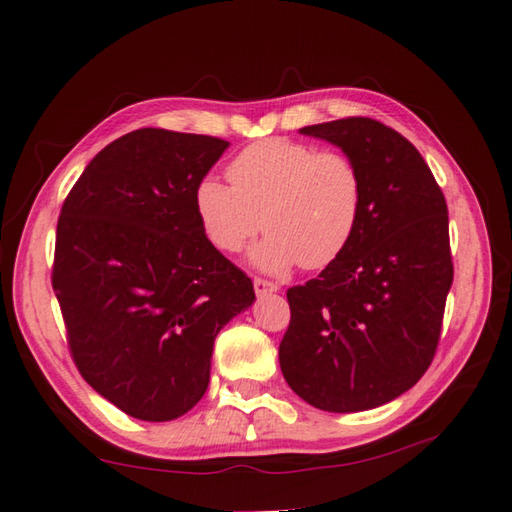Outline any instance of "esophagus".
Masks as SVG:
<instances>
[{"mask_svg": "<svg viewBox=\"0 0 512 512\" xmlns=\"http://www.w3.org/2000/svg\"><path fill=\"white\" fill-rule=\"evenodd\" d=\"M253 286H255L257 297H264V295H270V292L279 290L277 284H273V281H266V279H255Z\"/></svg>", "mask_w": 512, "mask_h": 512, "instance_id": "34e87169", "label": "esophagus"}]
</instances>
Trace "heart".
<instances>
[{"instance_id":"1","label":"heart","mask_w":512,"mask_h":512,"mask_svg":"<svg viewBox=\"0 0 512 512\" xmlns=\"http://www.w3.org/2000/svg\"><path fill=\"white\" fill-rule=\"evenodd\" d=\"M228 178L231 184L213 176L198 184L195 213L206 239L224 253H239L268 231L250 255L264 273L334 264L361 224V171L339 151L266 138L235 156Z\"/></svg>"}]
</instances>
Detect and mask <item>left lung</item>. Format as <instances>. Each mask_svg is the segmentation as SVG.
Segmentation results:
<instances>
[{
    "instance_id": "obj_1",
    "label": "left lung",
    "mask_w": 512,
    "mask_h": 512,
    "mask_svg": "<svg viewBox=\"0 0 512 512\" xmlns=\"http://www.w3.org/2000/svg\"><path fill=\"white\" fill-rule=\"evenodd\" d=\"M299 134L354 160L363 213L350 248L317 279L288 290L292 317L279 365L308 405L367 411L416 385L436 354L453 284L447 202L420 151L374 118Z\"/></svg>"
}]
</instances>
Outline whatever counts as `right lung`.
<instances>
[{
  "mask_svg": "<svg viewBox=\"0 0 512 512\" xmlns=\"http://www.w3.org/2000/svg\"><path fill=\"white\" fill-rule=\"evenodd\" d=\"M228 145L136 129L101 149L63 202L52 288L70 352L132 418L167 422L198 405L215 336L255 301L195 213V189Z\"/></svg>",
  "mask_w": 512,
  "mask_h": 512,
  "instance_id": "right-lung-1",
  "label": "right lung"
}]
</instances>
